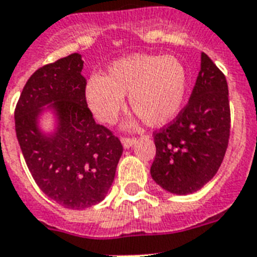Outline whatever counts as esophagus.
I'll return each instance as SVG.
<instances>
[{
    "mask_svg": "<svg viewBox=\"0 0 257 257\" xmlns=\"http://www.w3.org/2000/svg\"><path fill=\"white\" fill-rule=\"evenodd\" d=\"M121 143L125 149H128V148H131L136 143V139H133V137H122Z\"/></svg>",
    "mask_w": 257,
    "mask_h": 257,
    "instance_id": "obj_1",
    "label": "esophagus"
}]
</instances>
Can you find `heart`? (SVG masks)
<instances>
[{"label": "heart", "mask_w": 257, "mask_h": 257, "mask_svg": "<svg viewBox=\"0 0 257 257\" xmlns=\"http://www.w3.org/2000/svg\"><path fill=\"white\" fill-rule=\"evenodd\" d=\"M187 91V72L172 55L136 54L109 64L107 75H92L84 95L100 121L113 122L129 95L132 110L150 126L170 121L179 112Z\"/></svg>", "instance_id": "obj_1"}]
</instances>
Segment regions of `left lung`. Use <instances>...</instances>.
Returning a JSON list of instances; mask_svg holds the SVG:
<instances>
[{"mask_svg": "<svg viewBox=\"0 0 257 257\" xmlns=\"http://www.w3.org/2000/svg\"><path fill=\"white\" fill-rule=\"evenodd\" d=\"M231 113L226 76L204 53L189 103L154 132L152 178L169 193L186 195L212 179L230 139Z\"/></svg>", "mask_w": 257, "mask_h": 257, "instance_id": "obj_1", "label": "left lung"}]
</instances>
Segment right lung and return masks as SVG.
<instances>
[{
  "label": "right lung",
  "mask_w": 257,
  "mask_h": 257,
  "mask_svg": "<svg viewBox=\"0 0 257 257\" xmlns=\"http://www.w3.org/2000/svg\"><path fill=\"white\" fill-rule=\"evenodd\" d=\"M81 70L83 60L76 53L38 68L14 110L17 139L31 176L47 197L72 210L103 201L122 154L118 137L93 120ZM45 105L58 117L51 136L38 126Z\"/></svg>",
  "instance_id": "obj_1"
}]
</instances>
